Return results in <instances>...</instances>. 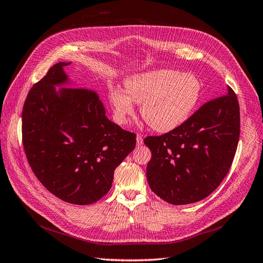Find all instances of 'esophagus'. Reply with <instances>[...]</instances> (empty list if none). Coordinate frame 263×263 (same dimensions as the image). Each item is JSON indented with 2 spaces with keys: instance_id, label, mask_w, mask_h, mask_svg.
Segmentation results:
<instances>
[{
  "instance_id": "34e87169",
  "label": "esophagus",
  "mask_w": 263,
  "mask_h": 263,
  "mask_svg": "<svg viewBox=\"0 0 263 263\" xmlns=\"http://www.w3.org/2000/svg\"><path fill=\"white\" fill-rule=\"evenodd\" d=\"M142 144H143V137H142L141 134H138V136H137V145L140 146Z\"/></svg>"
}]
</instances>
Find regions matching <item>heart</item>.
Segmentation results:
<instances>
[{"instance_id": "b5f03b06", "label": "heart", "mask_w": 263, "mask_h": 263, "mask_svg": "<svg viewBox=\"0 0 263 263\" xmlns=\"http://www.w3.org/2000/svg\"><path fill=\"white\" fill-rule=\"evenodd\" d=\"M125 90L111 88L109 101L119 123L125 124L141 104V115L153 130L170 132L192 115L201 96V82L192 73L157 69L133 74L124 80Z\"/></svg>"}]
</instances>
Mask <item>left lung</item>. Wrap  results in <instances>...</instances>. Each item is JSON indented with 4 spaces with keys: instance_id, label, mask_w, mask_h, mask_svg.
I'll return each instance as SVG.
<instances>
[{
    "instance_id": "8db88e82",
    "label": "left lung",
    "mask_w": 263,
    "mask_h": 263,
    "mask_svg": "<svg viewBox=\"0 0 263 263\" xmlns=\"http://www.w3.org/2000/svg\"><path fill=\"white\" fill-rule=\"evenodd\" d=\"M239 134V103L227 87L226 95L205 103L175 130L144 139L152 152L146 168L151 190L172 205L206 198L227 175Z\"/></svg>"
}]
</instances>
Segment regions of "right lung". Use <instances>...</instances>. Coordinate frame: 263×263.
Listing matches in <instances>:
<instances>
[{
  "label": "right lung",
  "instance_id": "add662e5",
  "mask_svg": "<svg viewBox=\"0 0 263 263\" xmlns=\"http://www.w3.org/2000/svg\"><path fill=\"white\" fill-rule=\"evenodd\" d=\"M70 64L54 65L29 90L22 136L39 181L64 201L89 205L110 191L137 136L110 121L98 93L70 81Z\"/></svg>",
  "mask_w": 263,
  "mask_h": 263
}]
</instances>
